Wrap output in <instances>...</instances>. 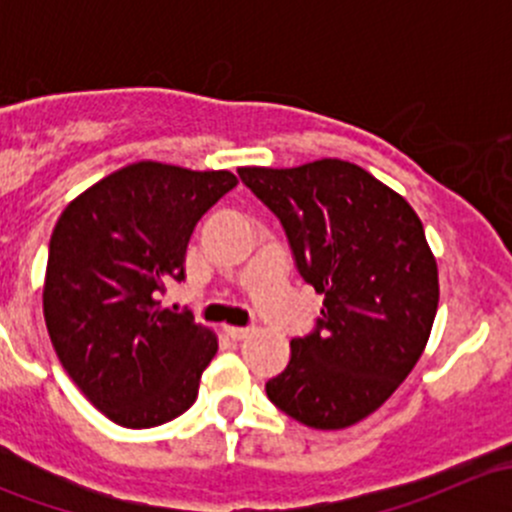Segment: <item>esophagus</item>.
<instances>
[{
  "mask_svg": "<svg viewBox=\"0 0 512 512\" xmlns=\"http://www.w3.org/2000/svg\"><path fill=\"white\" fill-rule=\"evenodd\" d=\"M250 327H225V334L232 339V342H242V339L250 337Z\"/></svg>",
  "mask_w": 512,
  "mask_h": 512,
  "instance_id": "obj_1",
  "label": "esophagus"
}]
</instances>
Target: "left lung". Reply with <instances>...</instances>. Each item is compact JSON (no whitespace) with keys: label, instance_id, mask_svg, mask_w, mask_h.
I'll return each mask as SVG.
<instances>
[{"label":"left lung","instance_id":"1","mask_svg":"<svg viewBox=\"0 0 512 512\" xmlns=\"http://www.w3.org/2000/svg\"><path fill=\"white\" fill-rule=\"evenodd\" d=\"M277 215L322 317L289 342L272 404L309 428L337 431L374 414L411 374L438 309V267L409 203L339 158L299 168H240Z\"/></svg>","mask_w":512,"mask_h":512}]
</instances>
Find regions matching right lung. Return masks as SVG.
<instances>
[{"mask_svg": "<svg viewBox=\"0 0 512 512\" xmlns=\"http://www.w3.org/2000/svg\"><path fill=\"white\" fill-rule=\"evenodd\" d=\"M235 185L230 170L141 160L71 200L51 232V344L71 381L118 426H160L198 399L218 339L188 309L160 307L158 294L185 280L195 225Z\"/></svg>", "mask_w": 512, "mask_h": 512, "instance_id": "1", "label": "right lung"}]
</instances>
